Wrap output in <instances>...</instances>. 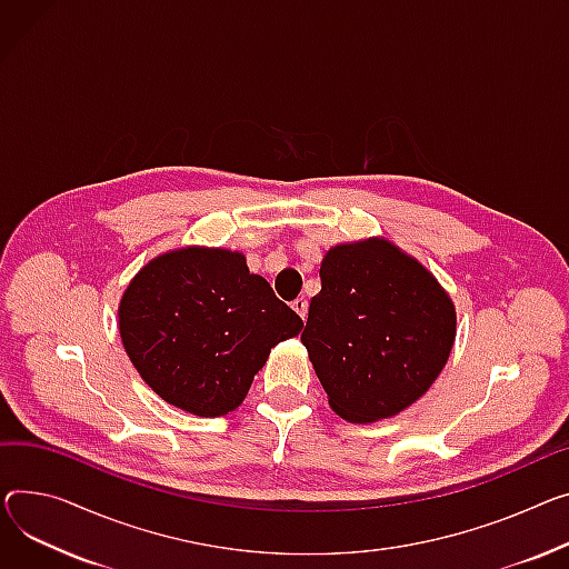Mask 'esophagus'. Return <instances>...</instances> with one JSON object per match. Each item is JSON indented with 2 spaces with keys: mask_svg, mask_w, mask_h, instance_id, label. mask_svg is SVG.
I'll return each instance as SVG.
<instances>
[{
  "mask_svg": "<svg viewBox=\"0 0 569 569\" xmlns=\"http://www.w3.org/2000/svg\"><path fill=\"white\" fill-rule=\"evenodd\" d=\"M292 309L297 311V316H299L301 320H307V311H309V301H307V297H297V299L292 301Z\"/></svg>",
  "mask_w": 569,
  "mask_h": 569,
  "instance_id": "esophagus-1",
  "label": "esophagus"
}]
</instances>
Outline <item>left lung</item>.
<instances>
[{
  "mask_svg": "<svg viewBox=\"0 0 569 569\" xmlns=\"http://www.w3.org/2000/svg\"><path fill=\"white\" fill-rule=\"evenodd\" d=\"M301 343L352 423H375L419 400L456 340V309L419 260L387 240L338 244L320 268Z\"/></svg>",
  "mask_w": 569,
  "mask_h": 569,
  "instance_id": "left-lung-1",
  "label": "left lung"
}]
</instances>
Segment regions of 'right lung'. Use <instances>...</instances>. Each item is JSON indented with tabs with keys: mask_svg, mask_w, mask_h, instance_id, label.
<instances>
[{
	"mask_svg": "<svg viewBox=\"0 0 569 569\" xmlns=\"http://www.w3.org/2000/svg\"><path fill=\"white\" fill-rule=\"evenodd\" d=\"M119 327L143 382L208 419L233 411L270 350L305 322L249 272L242 253L187 247L150 260L132 279Z\"/></svg>",
	"mask_w": 569,
	"mask_h": 569,
	"instance_id": "add662e5",
	"label": "right lung"
}]
</instances>
